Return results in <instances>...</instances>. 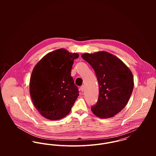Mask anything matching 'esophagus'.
Returning a JSON list of instances; mask_svg holds the SVG:
<instances>
[{
    "instance_id": "esophagus-1",
    "label": "esophagus",
    "mask_w": 156,
    "mask_h": 156,
    "mask_svg": "<svg viewBox=\"0 0 156 156\" xmlns=\"http://www.w3.org/2000/svg\"><path fill=\"white\" fill-rule=\"evenodd\" d=\"M85 87L84 85H83V86H82V87H80V90H81L82 92H83V91L85 90Z\"/></svg>"
}]
</instances>
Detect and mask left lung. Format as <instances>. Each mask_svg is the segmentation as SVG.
Returning <instances> with one entry per match:
<instances>
[{"label": "left lung", "instance_id": "8db88e82", "mask_svg": "<svg viewBox=\"0 0 156 156\" xmlns=\"http://www.w3.org/2000/svg\"><path fill=\"white\" fill-rule=\"evenodd\" d=\"M95 71L99 84L97 103L91 108L100 118H109L127 104L134 87L133 74L120 59L105 51L82 55Z\"/></svg>", "mask_w": 156, "mask_h": 156}]
</instances>
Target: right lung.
I'll use <instances>...</instances> for the list:
<instances>
[{"label":"right lung","mask_w":156,"mask_h":156,"mask_svg":"<svg viewBox=\"0 0 156 156\" xmlns=\"http://www.w3.org/2000/svg\"><path fill=\"white\" fill-rule=\"evenodd\" d=\"M79 56L59 48L45 55L34 68L30 95L36 109L45 118L58 120L71 111L79 95L71 76L74 60Z\"/></svg>","instance_id":"obj_1"}]
</instances>
